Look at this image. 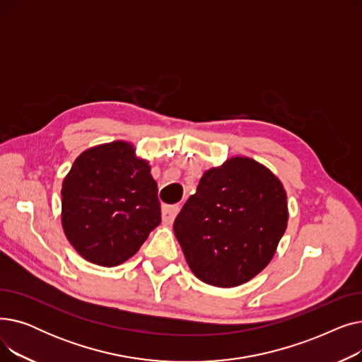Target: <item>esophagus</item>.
<instances>
[{
  "label": "esophagus",
  "mask_w": 362,
  "mask_h": 362,
  "mask_svg": "<svg viewBox=\"0 0 362 362\" xmlns=\"http://www.w3.org/2000/svg\"><path fill=\"white\" fill-rule=\"evenodd\" d=\"M179 210H180L179 205H164L163 206V211H161L163 223H165V224L173 223V220L176 218Z\"/></svg>",
  "instance_id": "obj_1"
}]
</instances>
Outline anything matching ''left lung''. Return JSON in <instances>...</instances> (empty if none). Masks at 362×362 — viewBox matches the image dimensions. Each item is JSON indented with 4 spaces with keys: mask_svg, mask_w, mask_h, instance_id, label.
Listing matches in <instances>:
<instances>
[{
    "mask_svg": "<svg viewBox=\"0 0 362 362\" xmlns=\"http://www.w3.org/2000/svg\"><path fill=\"white\" fill-rule=\"evenodd\" d=\"M286 226L283 185L246 157L205 171L173 224L189 267L217 288L239 286L262 272Z\"/></svg>",
    "mask_w": 362,
    "mask_h": 362,
    "instance_id": "obj_1",
    "label": "left lung"
}]
</instances>
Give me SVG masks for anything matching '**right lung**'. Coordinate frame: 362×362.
I'll use <instances>...</instances> for the list:
<instances>
[{"label":"right lung","instance_id":"obj_1","mask_svg":"<svg viewBox=\"0 0 362 362\" xmlns=\"http://www.w3.org/2000/svg\"><path fill=\"white\" fill-rule=\"evenodd\" d=\"M127 142L93 146L76 158L62 189V221L85 259L114 267L135 255L161 223L158 187Z\"/></svg>","mask_w":362,"mask_h":362}]
</instances>
